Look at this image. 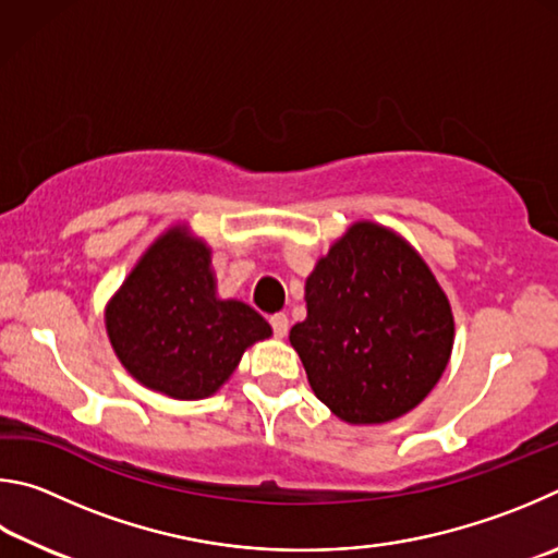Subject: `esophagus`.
I'll list each match as a JSON object with an SVG mask.
<instances>
[{
  "label": "esophagus",
  "mask_w": 558,
  "mask_h": 558,
  "mask_svg": "<svg viewBox=\"0 0 558 558\" xmlns=\"http://www.w3.org/2000/svg\"><path fill=\"white\" fill-rule=\"evenodd\" d=\"M269 324L274 328V336L287 338V333H289V318H287V314H274L269 318Z\"/></svg>",
  "instance_id": "esophagus-1"
}]
</instances>
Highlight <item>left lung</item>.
I'll list each match as a JSON object with an SVG mask.
<instances>
[{
	"label": "left lung",
	"mask_w": 558,
	"mask_h": 558,
	"mask_svg": "<svg viewBox=\"0 0 558 558\" xmlns=\"http://www.w3.org/2000/svg\"><path fill=\"white\" fill-rule=\"evenodd\" d=\"M306 320L289 340L308 385L348 424H385L432 392L453 350L444 289L412 244L360 220L306 279Z\"/></svg>",
	"instance_id": "obj_1"
}]
</instances>
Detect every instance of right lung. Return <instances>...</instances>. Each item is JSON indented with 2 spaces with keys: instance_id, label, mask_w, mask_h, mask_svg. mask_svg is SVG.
I'll list each match as a JSON object with an SVG mask.
<instances>
[{
  "instance_id": "1",
  "label": "right lung",
  "mask_w": 558,
  "mask_h": 558,
  "mask_svg": "<svg viewBox=\"0 0 558 558\" xmlns=\"http://www.w3.org/2000/svg\"><path fill=\"white\" fill-rule=\"evenodd\" d=\"M114 355L136 383L173 399H205L242 353L271 336L252 306L218 299L210 247L185 225L166 230L105 311Z\"/></svg>"
}]
</instances>
